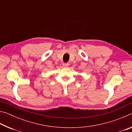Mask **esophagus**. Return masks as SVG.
<instances>
[{"label": "esophagus", "instance_id": "obj_1", "mask_svg": "<svg viewBox=\"0 0 132 132\" xmlns=\"http://www.w3.org/2000/svg\"><path fill=\"white\" fill-rule=\"evenodd\" d=\"M63 65L64 67H65V68H68V67H69V63H63Z\"/></svg>", "mask_w": 132, "mask_h": 132}]
</instances>
